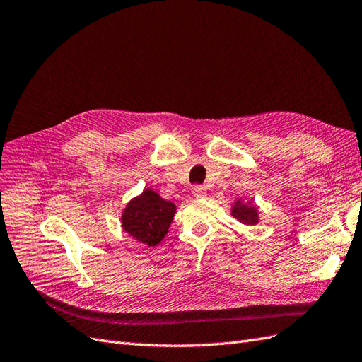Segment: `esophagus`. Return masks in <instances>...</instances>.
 Segmentation results:
<instances>
[{
	"label": "esophagus",
	"instance_id": "obj_1",
	"mask_svg": "<svg viewBox=\"0 0 362 362\" xmlns=\"http://www.w3.org/2000/svg\"><path fill=\"white\" fill-rule=\"evenodd\" d=\"M192 192H193V194L196 196V198H202V196H205V193H206V189L204 187V185H193V189H192Z\"/></svg>",
	"mask_w": 362,
	"mask_h": 362
}]
</instances>
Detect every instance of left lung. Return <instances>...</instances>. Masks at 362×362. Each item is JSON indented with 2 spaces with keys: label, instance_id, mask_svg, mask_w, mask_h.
<instances>
[{
  "label": "left lung",
  "instance_id": "8db88e82",
  "mask_svg": "<svg viewBox=\"0 0 362 362\" xmlns=\"http://www.w3.org/2000/svg\"><path fill=\"white\" fill-rule=\"evenodd\" d=\"M233 216L245 225H255L258 222L257 217V208L255 206H246L240 201L235 202L233 208Z\"/></svg>",
  "mask_w": 362,
  "mask_h": 362
}]
</instances>
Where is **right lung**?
Listing matches in <instances>:
<instances>
[{"label": "right lung", "mask_w": 362, "mask_h": 362, "mask_svg": "<svg viewBox=\"0 0 362 362\" xmlns=\"http://www.w3.org/2000/svg\"><path fill=\"white\" fill-rule=\"evenodd\" d=\"M175 214V205L152 192L145 190L128 204L122 214L127 233L149 246L158 245L166 235Z\"/></svg>", "instance_id": "add662e5"}]
</instances>
